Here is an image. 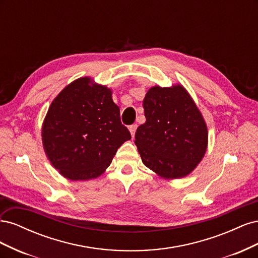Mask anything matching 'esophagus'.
Masks as SVG:
<instances>
[{
	"label": "esophagus",
	"instance_id": "esophagus-1",
	"mask_svg": "<svg viewBox=\"0 0 258 258\" xmlns=\"http://www.w3.org/2000/svg\"><path fill=\"white\" fill-rule=\"evenodd\" d=\"M137 128H138L137 124H131V126L129 127V131H130V134H131V137H132V138H135Z\"/></svg>",
	"mask_w": 258,
	"mask_h": 258
}]
</instances>
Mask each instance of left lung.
<instances>
[{
  "mask_svg": "<svg viewBox=\"0 0 258 258\" xmlns=\"http://www.w3.org/2000/svg\"><path fill=\"white\" fill-rule=\"evenodd\" d=\"M143 107L146 121L135 137L143 163L167 179L188 175L208 147L207 123L188 91L181 84L154 86Z\"/></svg>",
  "mask_w": 258,
  "mask_h": 258,
  "instance_id": "obj_1",
  "label": "left lung"
}]
</instances>
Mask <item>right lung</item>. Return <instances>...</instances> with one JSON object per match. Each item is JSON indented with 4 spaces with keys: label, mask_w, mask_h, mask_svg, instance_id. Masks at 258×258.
Instances as JSON below:
<instances>
[{
    "label": "right lung",
    "mask_w": 258,
    "mask_h": 258,
    "mask_svg": "<svg viewBox=\"0 0 258 258\" xmlns=\"http://www.w3.org/2000/svg\"><path fill=\"white\" fill-rule=\"evenodd\" d=\"M131 139L112 90L91 77L73 81L52 100L42 126L46 156L61 175L87 181L102 174Z\"/></svg>",
    "instance_id": "right-lung-1"
}]
</instances>
